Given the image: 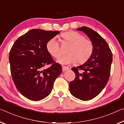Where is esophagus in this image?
<instances>
[{
  "label": "esophagus",
  "instance_id": "1",
  "mask_svg": "<svg viewBox=\"0 0 124 124\" xmlns=\"http://www.w3.org/2000/svg\"><path fill=\"white\" fill-rule=\"evenodd\" d=\"M69 69V68L68 66H62V71H65L66 70H68Z\"/></svg>",
  "mask_w": 124,
  "mask_h": 124
}]
</instances>
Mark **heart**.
Masks as SVG:
<instances>
[{"mask_svg":"<svg viewBox=\"0 0 124 124\" xmlns=\"http://www.w3.org/2000/svg\"><path fill=\"white\" fill-rule=\"evenodd\" d=\"M62 37L70 46L68 49V55L60 57L57 60L58 63L69 65L77 62L82 64L90 58L94 50L92 41L85 39L84 36L75 31H69L62 34ZM46 48L49 54L54 58L60 56V45L55 37L51 38L47 41Z\"/></svg>","mask_w":124,"mask_h":124,"instance_id":"1","label":"heart"}]
</instances>
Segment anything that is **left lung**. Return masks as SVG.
I'll return each instance as SVG.
<instances>
[{"mask_svg": "<svg viewBox=\"0 0 124 124\" xmlns=\"http://www.w3.org/2000/svg\"><path fill=\"white\" fill-rule=\"evenodd\" d=\"M77 30L86 34L92 41L94 50L85 63L71 68L76 77L69 84V91L75 98L87 101L99 94L107 84L113 55L108 43L97 32L86 26Z\"/></svg>", "mask_w": 124, "mask_h": 124, "instance_id": "8db88e82", "label": "left lung"}]
</instances>
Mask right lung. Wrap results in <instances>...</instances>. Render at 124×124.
Segmentation results:
<instances>
[{
	"mask_svg": "<svg viewBox=\"0 0 124 124\" xmlns=\"http://www.w3.org/2000/svg\"><path fill=\"white\" fill-rule=\"evenodd\" d=\"M58 31L30 30L15 41L9 60L13 80L18 90L32 101H39L50 94L55 79L62 72L46 48L47 41ZM53 63L50 68L43 66Z\"/></svg>",
	"mask_w": 124,
	"mask_h": 124,
	"instance_id": "right-lung-1",
	"label": "right lung"
}]
</instances>
